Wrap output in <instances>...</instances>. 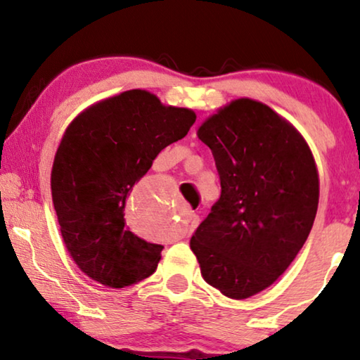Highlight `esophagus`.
Returning a JSON list of instances; mask_svg holds the SVG:
<instances>
[{
    "mask_svg": "<svg viewBox=\"0 0 360 360\" xmlns=\"http://www.w3.org/2000/svg\"><path fill=\"white\" fill-rule=\"evenodd\" d=\"M198 221H200V218L198 216H196L195 213H188V224H186V229H185V233H184V236H188L191 231H193L196 226H198Z\"/></svg>",
    "mask_w": 360,
    "mask_h": 360,
    "instance_id": "34e87169",
    "label": "esophagus"
}]
</instances>
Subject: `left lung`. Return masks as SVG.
Returning <instances> with one entry per match:
<instances>
[{
	"mask_svg": "<svg viewBox=\"0 0 360 360\" xmlns=\"http://www.w3.org/2000/svg\"><path fill=\"white\" fill-rule=\"evenodd\" d=\"M213 152L221 196L191 236L205 282L244 300L269 288L297 257L319 201L308 142L272 108L238 98L196 131Z\"/></svg>",
	"mask_w": 360,
	"mask_h": 360,
	"instance_id": "obj_1",
	"label": "left lung"
}]
</instances>
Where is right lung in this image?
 <instances>
[{"mask_svg": "<svg viewBox=\"0 0 360 360\" xmlns=\"http://www.w3.org/2000/svg\"><path fill=\"white\" fill-rule=\"evenodd\" d=\"M195 120L193 110L137 88L93 103L68 124L53 157L52 201L68 254L91 280L124 288L155 272L164 245L127 228L126 200Z\"/></svg>", "mask_w": 360, "mask_h": 360, "instance_id": "add662e5", "label": "right lung"}]
</instances>
